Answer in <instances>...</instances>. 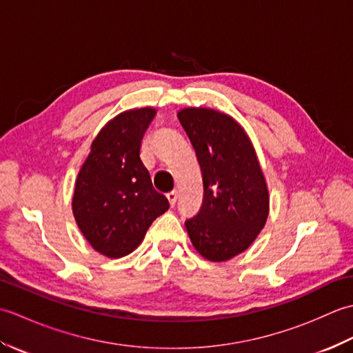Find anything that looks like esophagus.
<instances>
[{"label": "esophagus", "mask_w": 353, "mask_h": 353, "mask_svg": "<svg viewBox=\"0 0 353 353\" xmlns=\"http://www.w3.org/2000/svg\"><path fill=\"white\" fill-rule=\"evenodd\" d=\"M167 199H168V201H170V205H171V206H174V205H176V201H177V191H171V192H168V194H167Z\"/></svg>", "instance_id": "esophagus-1"}]
</instances>
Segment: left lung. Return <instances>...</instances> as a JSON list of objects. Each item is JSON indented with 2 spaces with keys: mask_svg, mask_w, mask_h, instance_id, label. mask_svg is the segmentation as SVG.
<instances>
[{
  "mask_svg": "<svg viewBox=\"0 0 353 353\" xmlns=\"http://www.w3.org/2000/svg\"><path fill=\"white\" fill-rule=\"evenodd\" d=\"M177 118L196 150L203 177V203L185 221L191 243L212 262L249 249L265 226L270 196L249 134L230 115L186 108Z\"/></svg>",
  "mask_w": 353,
  "mask_h": 353,
  "instance_id": "obj_1",
  "label": "left lung"
}]
</instances>
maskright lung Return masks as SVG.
Returning a JSON list of instances; mask_svg holds the SVG:
<instances>
[{"instance_id":"obj_1","label":"right lung","mask_w":353,"mask_h":353,"mask_svg":"<svg viewBox=\"0 0 353 353\" xmlns=\"http://www.w3.org/2000/svg\"><path fill=\"white\" fill-rule=\"evenodd\" d=\"M154 115V108H141L112 118L92 141L76 179L74 219L92 249L108 258L132 253L170 208L139 157Z\"/></svg>"}]
</instances>
